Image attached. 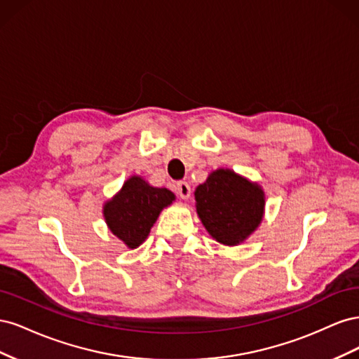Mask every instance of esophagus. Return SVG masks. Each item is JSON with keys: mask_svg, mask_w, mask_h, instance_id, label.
I'll return each instance as SVG.
<instances>
[{"mask_svg": "<svg viewBox=\"0 0 359 359\" xmlns=\"http://www.w3.org/2000/svg\"><path fill=\"white\" fill-rule=\"evenodd\" d=\"M177 194L181 199H189L190 194H191L190 184L187 181H180L177 184Z\"/></svg>", "mask_w": 359, "mask_h": 359, "instance_id": "obj_1", "label": "esophagus"}]
</instances>
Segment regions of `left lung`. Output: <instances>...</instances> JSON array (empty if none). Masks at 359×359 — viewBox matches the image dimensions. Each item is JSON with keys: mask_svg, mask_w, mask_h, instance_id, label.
<instances>
[{"mask_svg": "<svg viewBox=\"0 0 359 359\" xmlns=\"http://www.w3.org/2000/svg\"><path fill=\"white\" fill-rule=\"evenodd\" d=\"M194 198L205 229L226 245L244 241L262 220L264 191L229 169L212 172Z\"/></svg>", "mask_w": 359, "mask_h": 359, "instance_id": "left-lung-1", "label": "left lung"}]
</instances>
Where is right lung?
Masks as SVG:
<instances>
[{"label": "right lung", "instance_id": "add662e5", "mask_svg": "<svg viewBox=\"0 0 359 359\" xmlns=\"http://www.w3.org/2000/svg\"><path fill=\"white\" fill-rule=\"evenodd\" d=\"M173 199L170 190L151 187L140 177H132L104 205V219L114 235L127 247L136 248L145 241L160 211Z\"/></svg>", "mask_w": 359, "mask_h": 359}]
</instances>
